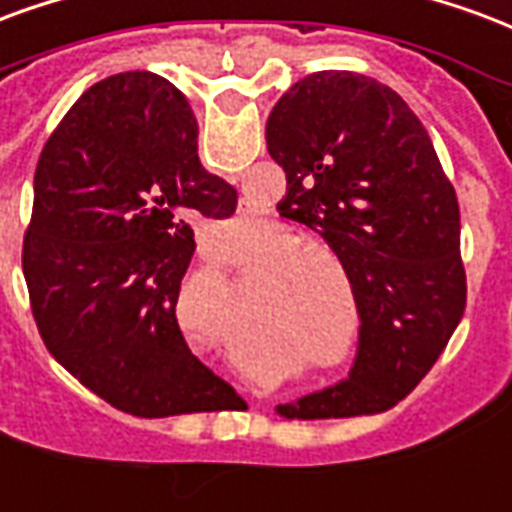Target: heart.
<instances>
[{"label": "heart", "mask_w": 512, "mask_h": 512, "mask_svg": "<svg viewBox=\"0 0 512 512\" xmlns=\"http://www.w3.org/2000/svg\"><path fill=\"white\" fill-rule=\"evenodd\" d=\"M252 230V222L236 219L222 230V238H244ZM238 268L249 274L257 271V285L249 290V301L255 312L285 314L309 331L314 350L333 352L344 342V309L342 290L336 279H344L336 257L320 249H312V241L295 230L279 227L274 236L257 252L244 257ZM331 270L330 275L327 271Z\"/></svg>", "instance_id": "obj_1"}]
</instances>
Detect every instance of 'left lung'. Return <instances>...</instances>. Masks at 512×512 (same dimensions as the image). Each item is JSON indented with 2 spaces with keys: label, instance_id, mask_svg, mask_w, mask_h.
<instances>
[{
  "label": "left lung",
  "instance_id": "1",
  "mask_svg": "<svg viewBox=\"0 0 512 512\" xmlns=\"http://www.w3.org/2000/svg\"><path fill=\"white\" fill-rule=\"evenodd\" d=\"M266 140L287 176L279 214L328 241L361 314L350 380L279 404V415L391 410L429 374L464 317L456 189L410 105L366 75H306L274 105Z\"/></svg>",
  "mask_w": 512,
  "mask_h": 512
}]
</instances>
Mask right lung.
<instances>
[{
    "instance_id": "obj_1",
    "label": "right lung",
    "mask_w": 512,
    "mask_h": 512,
    "mask_svg": "<svg viewBox=\"0 0 512 512\" xmlns=\"http://www.w3.org/2000/svg\"><path fill=\"white\" fill-rule=\"evenodd\" d=\"M236 189L198 160L187 97L146 70L94 83L34 170L24 279L45 347L102 401L138 418L236 399L176 320L192 219H225Z\"/></svg>"
}]
</instances>
